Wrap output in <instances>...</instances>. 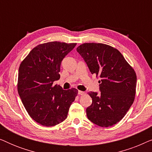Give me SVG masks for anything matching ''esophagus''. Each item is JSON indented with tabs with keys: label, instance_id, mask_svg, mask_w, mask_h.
I'll return each instance as SVG.
<instances>
[{
	"label": "esophagus",
	"instance_id": "obj_1",
	"mask_svg": "<svg viewBox=\"0 0 152 152\" xmlns=\"http://www.w3.org/2000/svg\"><path fill=\"white\" fill-rule=\"evenodd\" d=\"M78 94H79V95H85V94H86V93L84 92V91H78Z\"/></svg>",
	"mask_w": 152,
	"mask_h": 152
}]
</instances>
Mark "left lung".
<instances>
[{
  "label": "left lung",
  "instance_id": "1",
  "mask_svg": "<svg viewBox=\"0 0 152 152\" xmlns=\"http://www.w3.org/2000/svg\"><path fill=\"white\" fill-rule=\"evenodd\" d=\"M91 74L100 77V93L88 92L92 104L86 109L88 119L102 127L117 124L135 99L136 72L119 50L104 43H86L77 48Z\"/></svg>",
  "mask_w": 152,
  "mask_h": 152
}]
</instances>
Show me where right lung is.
<instances>
[{
  "mask_svg": "<svg viewBox=\"0 0 152 152\" xmlns=\"http://www.w3.org/2000/svg\"><path fill=\"white\" fill-rule=\"evenodd\" d=\"M76 44L59 41L39 44L20 64L18 94L29 115L41 125L53 126L65 120L77 95L76 88L66 91L53 84L60 78L61 61Z\"/></svg>",
  "mask_w": 152,
  "mask_h": 152,
  "instance_id": "add662e5",
  "label": "right lung"
}]
</instances>
